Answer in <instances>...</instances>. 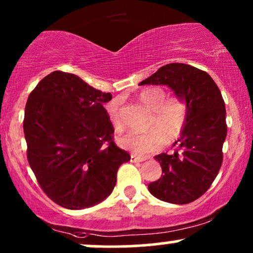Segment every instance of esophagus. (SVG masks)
<instances>
[{
  "label": "esophagus",
  "mask_w": 253,
  "mask_h": 253,
  "mask_svg": "<svg viewBox=\"0 0 253 253\" xmlns=\"http://www.w3.org/2000/svg\"><path fill=\"white\" fill-rule=\"evenodd\" d=\"M145 158L144 157H139V156H135V155H131V162H135V163H139V162H144Z\"/></svg>",
  "instance_id": "esophagus-1"
}]
</instances>
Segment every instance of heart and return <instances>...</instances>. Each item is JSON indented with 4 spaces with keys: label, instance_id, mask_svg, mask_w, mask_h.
Here are the masks:
<instances>
[{
    "label": "heart",
    "instance_id": "b5f03b06",
    "mask_svg": "<svg viewBox=\"0 0 253 253\" xmlns=\"http://www.w3.org/2000/svg\"><path fill=\"white\" fill-rule=\"evenodd\" d=\"M162 87L151 86L141 90L138 98L144 105L152 110L148 124L149 132H128L118 138L119 144L124 149L137 155H146L157 151L163 144L173 143L181 135L187 122V108L179 99L168 98ZM120 98H113L105 105L108 119L115 129L122 127L120 116Z\"/></svg>",
    "mask_w": 253,
    "mask_h": 253
}]
</instances>
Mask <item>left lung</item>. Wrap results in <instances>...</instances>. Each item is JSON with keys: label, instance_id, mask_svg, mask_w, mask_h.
Listing matches in <instances>:
<instances>
[{"label": "left lung", "instance_id": "1", "mask_svg": "<svg viewBox=\"0 0 253 253\" xmlns=\"http://www.w3.org/2000/svg\"><path fill=\"white\" fill-rule=\"evenodd\" d=\"M139 85H167L187 108V122L173 154L155 156L162 175L149 184L152 196L171 204H187L207 192L222 165L227 135L226 108L220 88L207 72L185 63H169Z\"/></svg>", "mask_w": 253, "mask_h": 253}]
</instances>
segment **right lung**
Here are the masks:
<instances>
[{"mask_svg":"<svg viewBox=\"0 0 253 253\" xmlns=\"http://www.w3.org/2000/svg\"><path fill=\"white\" fill-rule=\"evenodd\" d=\"M109 92L76 74L55 71L38 83L25 107L27 160L44 193L80 210L113 192L116 173L131 156L116 146L103 104Z\"/></svg>","mask_w":253,"mask_h":253,"instance_id":"obj_1","label":"right lung"}]
</instances>
